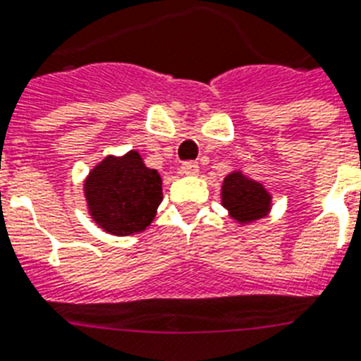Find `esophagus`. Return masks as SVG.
<instances>
[{
	"label": "esophagus",
	"instance_id": "esophagus-1",
	"mask_svg": "<svg viewBox=\"0 0 361 361\" xmlns=\"http://www.w3.org/2000/svg\"><path fill=\"white\" fill-rule=\"evenodd\" d=\"M180 169H183L184 175H188V177H195V175H199L197 162H184Z\"/></svg>",
	"mask_w": 361,
	"mask_h": 361
}]
</instances>
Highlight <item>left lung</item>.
Masks as SVG:
<instances>
[{"label": "left lung", "instance_id": "8db88e82", "mask_svg": "<svg viewBox=\"0 0 361 361\" xmlns=\"http://www.w3.org/2000/svg\"><path fill=\"white\" fill-rule=\"evenodd\" d=\"M221 204L238 226L257 221L272 210V194L244 169L231 171L221 183Z\"/></svg>", "mask_w": 361, "mask_h": 361}]
</instances>
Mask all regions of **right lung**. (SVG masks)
Masks as SVG:
<instances>
[{"mask_svg": "<svg viewBox=\"0 0 361 361\" xmlns=\"http://www.w3.org/2000/svg\"><path fill=\"white\" fill-rule=\"evenodd\" d=\"M83 197L100 229L115 236L137 235L157 218L162 177L135 149L123 157L108 154L83 180Z\"/></svg>", "mask_w": 361, "mask_h": 361, "instance_id": "right-lung-1", "label": "right lung"}]
</instances>
